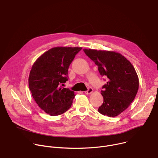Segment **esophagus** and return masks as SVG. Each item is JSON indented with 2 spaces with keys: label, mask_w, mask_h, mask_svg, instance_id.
<instances>
[{
  "label": "esophagus",
  "mask_w": 158,
  "mask_h": 158,
  "mask_svg": "<svg viewBox=\"0 0 158 158\" xmlns=\"http://www.w3.org/2000/svg\"><path fill=\"white\" fill-rule=\"evenodd\" d=\"M93 92V88H91V87H89V88H88V90H87L86 91H85V93L86 94H91Z\"/></svg>",
  "instance_id": "1"
}]
</instances>
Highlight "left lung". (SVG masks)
<instances>
[{"label":"left lung","instance_id":"obj_1","mask_svg":"<svg viewBox=\"0 0 158 158\" xmlns=\"http://www.w3.org/2000/svg\"><path fill=\"white\" fill-rule=\"evenodd\" d=\"M83 50L98 65L100 74L108 79L101 93L103 103L98 111L110 117L118 116L130 106L139 89V77L134 66L116 52Z\"/></svg>","mask_w":158,"mask_h":158}]
</instances>
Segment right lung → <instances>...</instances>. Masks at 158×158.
<instances>
[{
	"label": "right lung",
	"instance_id": "obj_1",
	"mask_svg": "<svg viewBox=\"0 0 158 158\" xmlns=\"http://www.w3.org/2000/svg\"><path fill=\"white\" fill-rule=\"evenodd\" d=\"M82 47H56L43 53L32 65L28 83L39 107L51 116L65 113L76 94L63 86L68 80V69Z\"/></svg>",
	"mask_w": 158,
	"mask_h": 158
}]
</instances>
